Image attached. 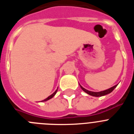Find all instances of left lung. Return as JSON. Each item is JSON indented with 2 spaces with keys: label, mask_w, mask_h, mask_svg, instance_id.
<instances>
[{
  "label": "left lung",
  "mask_w": 134,
  "mask_h": 134,
  "mask_svg": "<svg viewBox=\"0 0 134 134\" xmlns=\"http://www.w3.org/2000/svg\"><path fill=\"white\" fill-rule=\"evenodd\" d=\"M80 88L82 89V91H85V93H86L87 94H90V95H91V96H94V97H101V96L106 95V94L111 93V92H112V91L114 90V88H115L116 86H118V85H115L114 86H113V87H111V88H109V89L105 90V91H100V92H93V91H88V90H86V89H85V88H83V87H82V86L80 85Z\"/></svg>",
  "instance_id": "1"
}]
</instances>
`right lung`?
Masks as SVG:
<instances>
[{"label": "right lung", "instance_id": "add662e5", "mask_svg": "<svg viewBox=\"0 0 134 134\" xmlns=\"http://www.w3.org/2000/svg\"><path fill=\"white\" fill-rule=\"evenodd\" d=\"M57 91H58V89L56 90V91H55V92H54V93H53L52 94H51V95H49V97H48V98H46V99H44V100H42V102H43V101H46V100H49V99H52V98L53 97H54V95H55V94H56V93H57Z\"/></svg>", "mask_w": 134, "mask_h": 134}]
</instances>
